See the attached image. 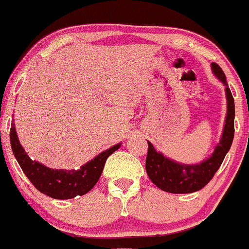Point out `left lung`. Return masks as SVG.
Segmentation results:
<instances>
[{"mask_svg": "<svg viewBox=\"0 0 249 249\" xmlns=\"http://www.w3.org/2000/svg\"><path fill=\"white\" fill-rule=\"evenodd\" d=\"M212 73L225 86L227 98V116L219 142L214 146V150L210 157L196 164H183L170 160L162 152L156 150L150 142L147 157H146V173L150 180L160 189L174 194L193 193L206 186L218 170L224 160L225 155L230 150L234 139V120L235 104L227 79L222 68L217 63H211Z\"/></svg>", "mask_w": 249, "mask_h": 249, "instance_id": "obj_1", "label": "left lung"}]
</instances>
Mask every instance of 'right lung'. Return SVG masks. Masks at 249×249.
<instances>
[{
  "mask_svg": "<svg viewBox=\"0 0 249 249\" xmlns=\"http://www.w3.org/2000/svg\"><path fill=\"white\" fill-rule=\"evenodd\" d=\"M9 138L13 153L33 186L45 196L60 200L73 199L76 196H84L91 191L101 178L107 158L122 145V142H120L111 146L96 156L93 160L81 165L80 169L65 170L48 168L38 160H31L18 139L14 122L10 128Z\"/></svg>",
  "mask_w": 249,
  "mask_h": 249,
  "instance_id": "add662e5",
  "label": "right lung"
}]
</instances>
